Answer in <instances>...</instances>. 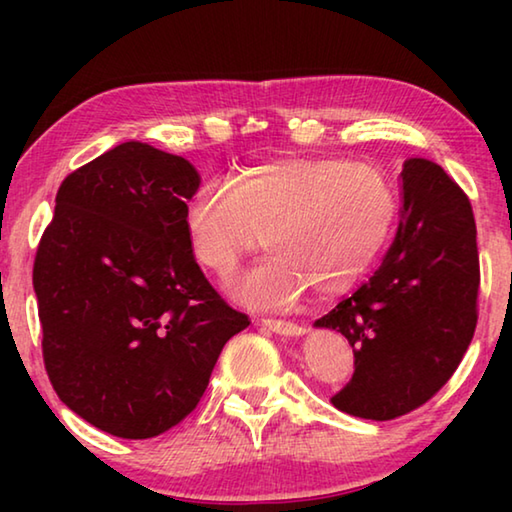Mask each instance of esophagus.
<instances>
[{"instance_id": "obj_1", "label": "esophagus", "mask_w": 512, "mask_h": 512, "mask_svg": "<svg viewBox=\"0 0 512 512\" xmlns=\"http://www.w3.org/2000/svg\"><path fill=\"white\" fill-rule=\"evenodd\" d=\"M262 327L268 329V332L280 334V336H302L305 334V327H300L296 323H287V320H262Z\"/></svg>"}]
</instances>
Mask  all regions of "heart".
I'll return each instance as SVG.
<instances>
[{
    "label": "heart",
    "mask_w": 512,
    "mask_h": 512,
    "mask_svg": "<svg viewBox=\"0 0 512 512\" xmlns=\"http://www.w3.org/2000/svg\"><path fill=\"white\" fill-rule=\"evenodd\" d=\"M397 194L384 173L343 158H277L232 178L205 180L185 207L198 264L228 277L266 232L271 255L232 282L241 305L296 307L314 287L336 298L368 275L391 237Z\"/></svg>",
    "instance_id": "1"
}]
</instances>
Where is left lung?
Masks as SVG:
<instances>
[{
  "label": "left lung",
  "instance_id": "obj_1",
  "mask_svg": "<svg viewBox=\"0 0 512 512\" xmlns=\"http://www.w3.org/2000/svg\"><path fill=\"white\" fill-rule=\"evenodd\" d=\"M400 187V225L384 262L314 323L350 341L354 375L332 404L366 420L400 418L431 400L476 327L479 250L470 201L424 158L404 162Z\"/></svg>",
  "mask_w": 512,
  "mask_h": 512
}]
</instances>
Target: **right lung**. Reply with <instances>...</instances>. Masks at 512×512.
Returning a JSON list of instances; mask_svg holds the SVG:
<instances>
[{
    "instance_id": "obj_1",
    "label": "right lung",
    "mask_w": 512,
    "mask_h": 512,
    "mask_svg": "<svg viewBox=\"0 0 512 512\" xmlns=\"http://www.w3.org/2000/svg\"><path fill=\"white\" fill-rule=\"evenodd\" d=\"M198 187L189 160L124 142L69 173L40 239L33 289L51 386L117 438L176 427L250 325L189 250L183 219Z\"/></svg>"
}]
</instances>
